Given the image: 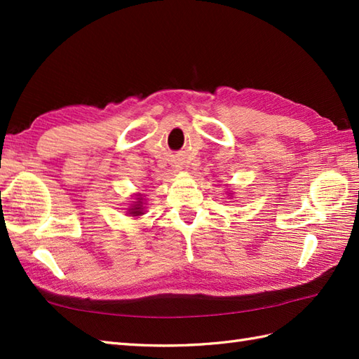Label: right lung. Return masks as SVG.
Returning a JSON list of instances; mask_svg holds the SVG:
<instances>
[{"label":"right lung","instance_id":"add662e5","mask_svg":"<svg viewBox=\"0 0 359 359\" xmlns=\"http://www.w3.org/2000/svg\"><path fill=\"white\" fill-rule=\"evenodd\" d=\"M137 197V202H134L131 205V208L128 210V215L129 216H134V217H139L143 215V203H142V194H135Z\"/></svg>","mask_w":359,"mask_h":359}]
</instances>
